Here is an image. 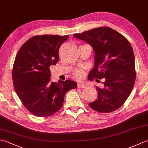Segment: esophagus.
<instances>
[{"mask_svg":"<svg viewBox=\"0 0 148 148\" xmlns=\"http://www.w3.org/2000/svg\"><path fill=\"white\" fill-rule=\"evenodd\" d=\"M86 86L85 84L84 83H79L77 84V87L79 88H85Z\"/></svg>","mask_w":148,"mask_h":148,"instance_id":"1","label":"esophagus"}]
</instances>
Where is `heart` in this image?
<instances>
[{
    "label": "heart",
    "instance_id": "heart-1",
    "mask_svg": "<svg viewBox=\"0 0 148 148\" xmlns=\"http://www.w3.org/2000/svg\"><path fill=\"white\" fill-rule=\"evenodd\" d=\"M72 76H73L74 78H76V79H82L84 76V72L83 70H81V69H76V70L74 71Z\"/></svg>",
    "mask_w": 148,
    "mask_h": 148
}]
</instances>
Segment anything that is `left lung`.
Returning a JSON list of instances; mask_svg holds the SVG:
<instances>
[{
  "label": "left lung",
  "mask_w": 148,
  "mask_h": 148,
  "mask_svg": "<svg viewBox=\"0 0 148 148\" xmlns=\"http://www.w3.org/2000/svg\"><path fill=\"white\" fill-rule=\"evenodd\" d=\"M76 38L92 45L95 51V67L88 79H104L102 88L96 86L98 99L89 103L92 109L108 113L121 107L132 91L136 78L134 53L130 42L117 31L108 27L95 28Z\"/></svg>",
  "instance_id": "1"
}]
</instances>
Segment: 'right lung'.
Masks as SVG:
<instances>
[{"mask_svg": "<svg viewBox=\"0 0 148 148\" xmlns=\"http://www.w3.org/2000/svg\"><path fill=\"white\" fill-rule=\"evenodd\" d=\"M69 35L35 36L23 44L16 56L12 71L15 92L26 109L38 117L54 114L63 106L71 80L50 81L49 67L59 60L58 51Z\"/></svg>", "mask_w": 148, "mask_h": 148, "instance_id": "1", "label": "right lung"}]
</instances>
